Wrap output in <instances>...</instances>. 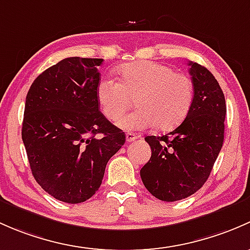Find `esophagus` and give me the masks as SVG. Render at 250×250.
I'll list each match as a JSON object with an SVG mask.
<instances>
[{
  "label": "esophagus",
  "instance_id": "34e87169",
  "mask_svg": "<svg viewBox=\"0 0 250 250\" xmlns=\"http://www.w3.org/2000/svg\"><path fill=\"white\" fill-rule=\"evenodd\" d=\"M137 138H140V136L136 135V133L133 132H127L126 133V142H133V141H136Z\"/></svg>",
  "mask_w": 250,
  "mask_h": 250
}]
</instances>
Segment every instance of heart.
Instances as JSON below:
<instances>
[{
    "label": "heart",
    "instance_id": "heart-1",
    "mask_svg": "<svg viewBox=\"0 0 250 250\" xmlns=\"http://www.w3.org/2000/svg\"><path fill=\"white\" fill-rule=\"evenodd\" d=\"M117 73L118 81L104 78L99 82L96 99L104 117L112 122L119 119L135 99L138 109L118 120L123 130H143L155 125L171 130L189 114L195 89L188 74L150 60L125 63Z\"/></svg>",
    "mask_w": 250,
    "mask_h": 250
}]
</instances>
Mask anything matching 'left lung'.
Wrapping results in <instances>:
<instances>
[{
	"instance_id": "8db88e82",
	"label": "left lung",
	"mask_w": 250,
	"mask_h": 250,
	"mask_svg": "<svg viewBox=\"0 0 250 250\" xmlns=\"http://www.w3.org/2000/svg\"><path fill=\"white\" fill-rule=\"evenodd\" d=\"M195 96L191 109L176 130L161 137L146 136L151 158L141 168L144 187L166 202L195 194L209 177L224 142L226 104L212 73L189 62Z\"/></svg>"
}]
</instances>
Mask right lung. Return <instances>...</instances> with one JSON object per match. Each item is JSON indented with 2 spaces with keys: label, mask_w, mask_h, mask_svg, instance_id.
<instances>
[{
  "label": "right lung",
  "mask_w": 250,
  "mask_h": 250,
  "mask_svg": "<svg viewBox=\"0 0 250 250\" xmlns=\"http://www.w3.org/2000/svg\"><path fill=\"white\" fill-rule=\"evenodd\" d=\"M102 62L66 58L42 72L27 92L22 142L36 182L59 201L89 200L125 143V133L99 109Z\"/></svg>",
  "instance_id": "1"
}]
</instances>
